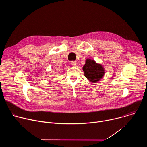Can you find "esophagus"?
I'll return each mask as SVG.
<instances>
[{
  "instance_id": "esophagus-1",
  "label": "esophagus",
  "mask_w": 147,
  "mask_h": 147,
  "mask_svg": "<svg viewBox=\"0 0 147 147\" xmlns=\"http://www.w3.org/2000/svg\"><path fill=\"white\" fill-rule=\"evenodd\" d=\"M70 64H71L73 66H75L77 63H76V61H71L70 62Z\"/></svg>"
}]
</instances>
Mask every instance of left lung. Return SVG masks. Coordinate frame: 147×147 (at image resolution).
<instances>
[{"mask_svg": "<svg viewBox=\"0 0 147 147\" xmlns=\"http://www.w3.org/2000/svg\"><path fill=\"white\" fill-rule=\"evenodd\" d=\"M85 77L93 83L99 81L104 76L105 70L100 64H98L94 60L87 59L86 64L82 67Z\"/></svg>", "mask_w": 147, "mask_h": 147, "instance_id": "8db88e82", "label": "left lung"}]
</instances>
